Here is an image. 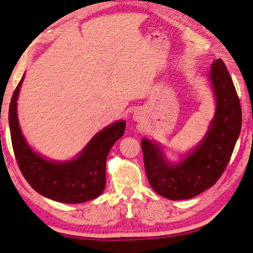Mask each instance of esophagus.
<instances>
[{
	"label": "esophagus",
	"mask_w": 253,
	"mask_h": 253,
	"mask_svg": "<svg viewBox=\"0 0 253 253\" xmlns=\"http://www.w3.org/2000/svg\"><path fill=\"white\" fill-rule=\"evenodd\" d=\"M143 118H144V114H143L142 110L138 109V110H135L134 111V121L140 122Z\"/></svg>",
	"instance_id": "obj_1"
}]
</instances>
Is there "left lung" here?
I'll list each match as a JSON object with an SVG mask.
<instances>
[{
	"mask_svg": "<svg viewBox=\"0 0 253 253\" xmlns=\"http://www.w3.org/2000/svg\"><path fill=\"white\" fill-rule=\"evenodd\" d=\"M208 77L215 113L196 147L173 163L155 140L143 138L140 142L148 182L157 194L169 200L194 198L213 186L228 165L241 130V105L221 59L212 63Z\"/></svg>",
	"mask_w": 253,
	"mask_h": 253,
	"instance_id": "left-lung-1",
	"label": "left lung"
}]
</instances>
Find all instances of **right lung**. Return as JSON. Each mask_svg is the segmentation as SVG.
<instances>
[{
    "mask_svg": "<svg viewBox=\"0 0 253 253\" xmlns=\"http://www.w3.org/2000/svg\"><path fill=\"white\" fill-rule=\"evenodd\" d=\"M22 79L8 109L11 140L21 173L34 191L57 202L77 204L97 199L106 186V160L113 145L125 132V121L105 127L69 161L45 158L30 146L18 119V98Z\"/></svg>",
    "mask_w": 253,
    "mask_h": 253,
    "instance_id": "obj_1",
    "label": "right lung"
}]
</instances>
